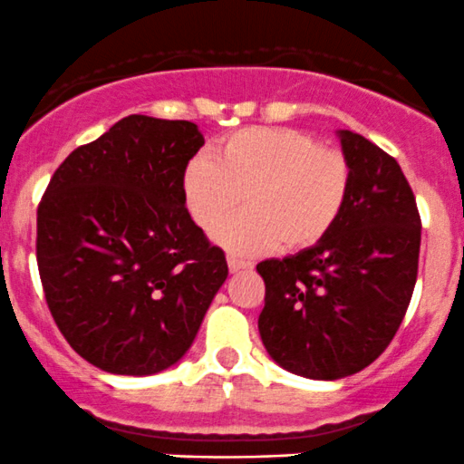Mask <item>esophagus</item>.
I'll use <instances>...</instances> for the list:
<instances>
[{
    "label": "esophagus",
    "instance_id": "1",
    "mask_svg": "<svg viewBox=\"0 0 464 464\" xmlns=\"http://www.w3.org/2000/svg\"><path fill=\"white\" fill-rule=\"evenodd\" d=\"M227 267H230V272H241V269L252 267V260L238 258L234 256V254H230V256H227Z\"/></svg>",
    "mask_w": 464,
    "mask_h": 464
}]
</instances>
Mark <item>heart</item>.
Returning <instances> with one entry per match:
<instances>
[{"label":"heart","instance_id":"heart-1","mask_svg":"<svg viewBox=\"0 0 464 464\" xmlns=\"http://www.w3.org/2000/svg\"><path fill=\"white\" fill-rule=\"evenodd\" d=\"M351 188L346 155L291 127L238 129L217 144L215 160L197 155L181 177L184 204L201 230H212L246 197L250 210L215 232L237 254L317 246L344 215Z\"/></svg>","mask_w":464,"mask_h":464}]
</instances>
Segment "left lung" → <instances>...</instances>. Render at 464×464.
Returning <instances> with one entry per match:
<instances>
[{
    "label": "left lung",
    "instance_id": "8db88e82",
    "mask_svg": "<svg viewBox=\"0 0 464 464\" xmlns=\"http://www.w3.org/2000/svg\"><path fill=\"white\" fill-rule=\"evenodd\" d=\"M340 138L353 166L344 215L317 246L256 265L263 344L309 379L371 366L399 331L419 274L420 215L399 162L363 135Z\"/></svg>",
    "mask_w": 464,
    "mask_h": 464
}]
</instances>
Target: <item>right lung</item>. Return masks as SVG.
Masks as SVG:
<instances>
[{
    "mask_svg": "<svg viewBox=\"0 0 464 464\" xmlns=\"http://www.w3.org/2000/svg\"><path fill=\"white\" fill-rule=\"evenodd\" d=\"M204 147L188 120L127 116L72 150L36 210L45 302L101 371L155 374L188 351L227 263L181 195Z\"/></svg>",
    "mask_w": 464,
    "mask_h": 464,
    "instance_id": "1",
    "label": "right lung"
}]
</instances>
